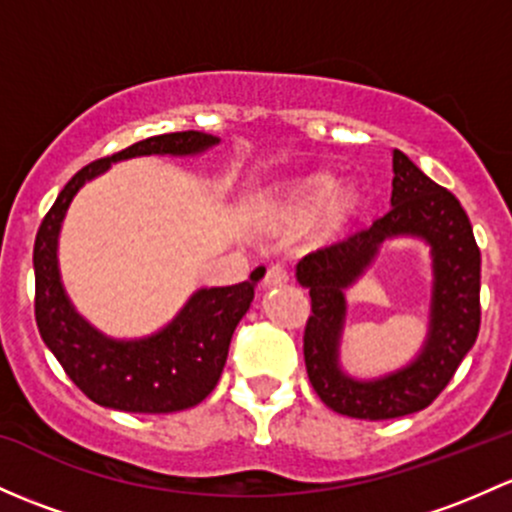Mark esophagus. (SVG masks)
I'll return each instance as SVG.
<instances>
[{
    "label": "esophagus",
    "instance_id": "34e87169",
    "mask_svg": "<svg viewBox=\"0 0 512 512\" xmlns=\"http://www.w3.org/2000/svg\"><path fill=\"white\" fill-rule=\"evenodd\" d=\"M287 279H289L287 267H284V265H270V267H267L262 284H265V287H277V284H284Z\"/></svg>",
    "mask_w": 512,
    "mask_h": 512
}]
</instances>
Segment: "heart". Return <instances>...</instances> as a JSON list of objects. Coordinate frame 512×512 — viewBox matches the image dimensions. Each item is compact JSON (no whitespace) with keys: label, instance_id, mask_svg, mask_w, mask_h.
I'll return each instance as SVG.
<instances>
[{"label":"heart","instance_id":"b5f03b06","mask_svg":"<svg viewBox=\"0 0 512 512\" xmlns=\"http://www.w3.org/2000/svg\"><path fill=\"white\" fill-rule=\"evenodd\" d=\"M360 206V191L355 186H343L336 191L333 176H311L294 188L292 196L284 201V211L292 218L306 220L319 216L324 233H336L338 228L353 218Z\"/></svg>","mask_w":512,"mask_h":512}]
</instances>
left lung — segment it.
<instances>
[{"label": "left lung", "instance_id": "8db88e82", "mask_svg": "<svg viewBox=\"0 0 512 512\" xmlns=\"http://www.w3.org/2000/svg\"><path fill=\"white\" fill-rule=\"evenodd\" d=\"M392 174L390 211L383 218L297 265V282L311 297L304 331L306 373L326 407L355 419H395L432 405L473 348L481 326V252L469 215L454 193L434 184L400 149H392ZM397 237L430 247L428 336L402 369L378 379H355L340 363L345 289L372 264L382 242Z\"/></svg>", "mask_w": 512, "mask_h": 512}]
</instances>
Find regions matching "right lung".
<instances>
[{"label":"right lung","mask_w":512,"mask_h":512,"mask_svg":"<svg viewBox=\"0 0 512 512\" xmlns=\"http://www.w3.org/2000/svg\"><path fill=\"white\" fill-rule=\"evenodd\" d=\"M220 144L206 132H171L142 139L115 157L93 161L68 181L43 218L34 242L36 326L68 378L102 407L166 414L196 407L218 385L235 326L250 309L257 270L233 287H203L179 314L142 338H115L95 328L73 306L61 279L58 238L73 198L112 164L137 157H201Z\"/></svg>","instance_id":"1"}]
</instances>
